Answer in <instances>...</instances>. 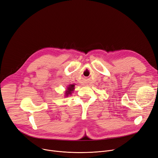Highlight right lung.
<instances>
[{"instance_id": "obj_1", "label": "right lung", "mask_w": 158, "mask_h": 158, "mask_svg": "<svg viewBox=\"0 0 158 158\" xmlns=\"http://www.w3.org/2000/svg\"><path fill=\"white\" fill-rule=\"evenodd\" d=\"M74 86H75V85H70L67 87V89H66V90L65 91V96L66 97H68L69 95L72 94V92L74 89Z\"/></svg>"}]
</instances>
